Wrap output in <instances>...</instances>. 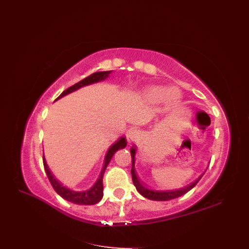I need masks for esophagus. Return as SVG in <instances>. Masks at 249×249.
Returning a JSON list of instances; mask_svg holds the SVG:
<instances>
[{"label":"esophagus","mask_w":249,"mask_h":249,"mask_svg":"<svg viewBox=\"0 0 249 249\" xmlns=\"http://www.w3.org/2000/svg\"><path fill=\"white\" fill-rule=\"evenodd\" d=\"M126 137H127V142L129 143H132L133 142L136 141L137 137H139V131H137L135 128H131V129L128 130Z\"/></svg>","instance_id":"esophagus-1"}]
</instances>
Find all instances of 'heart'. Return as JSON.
<instances>
[{
    "mask_svg": "<svg viewBox=\"0 0 249 249\" xmlns=\"http://www.w3.org/2000/svg\"><path fill=\"white\" fill-rule=\"evenodd\" d=\"M142 95L146 100L153 104L160 103V101L163 100L164 98L167 103L174 104L177 103L180 96L179 92L177 88L167 89L166 87L157 86V85H153L145 88L142 92Z\"/></svg>",
    "mask_w": 249,
    "mask_h": 249,
    "instance_id": "heart-1",
    "label": "heart"
}]
</instances>
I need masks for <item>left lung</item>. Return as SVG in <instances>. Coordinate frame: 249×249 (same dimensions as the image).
<instances>
[{
    "label": "left lung",
    "instance_id": "left-lung-1",
    "mask_svg": "<svg viewBox=\"0 0 249 249\" xmlns=\"http://www.w3.org/2000/svg\"><path fill=\"white\" fill-rule=\"evenodd\" d=\"M131 153V159H132V168H131V177H132V181L133 185L135 186L136 190L139 191V193L141 195H142L144 198H148L150 200H155V201H168L171 199H176L178 198L182 195H185L186 193H188L190 190H192L194 188L197 182L201 179V178L203 177V174L201 176L193 182H191L190 185L180 188V189H176V190H166V191H159V190H153V189H149L144 186H142V183L140 181V179L137 178L136 172H135V153H136V148L133 146L130 150Z\"/></svg>",
    "mask_w": 249,
    "mask_h": 249
}]
</instances>
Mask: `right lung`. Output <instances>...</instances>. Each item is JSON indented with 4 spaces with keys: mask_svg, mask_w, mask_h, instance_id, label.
Returning <instances> with one entry per match:
<instances>
[{
    "mask_svg": "<svg viewBox=\"0 0 249 249\" xmlns=\"http://www.w3.org/2000/svg\"><path fill=\"white\" fill-rule=\"evenodd\" d=\"M112 72V71H97L92 73L89 77L83 79L82 81L78 82L77 84L72 85L71 87L68 88L67 90H64L62 93L57 97V99L66 96L71 92L76 91L82 87L84 86H88L91 84H94V83H98L104 81L106 79L108 78L109 73ZM127 145V142L126 139L123 137H120V139L114 142L112 145L109 146L107 154H106V157H105V161H104V166L101 168L100 174L97 178V180L95 181V183L93 186H92L90 189L85 190V191H73L70 188L64 187L62 183H60L56 178H54L53 174L51 173L47 163H46V159H45V156H43V164H44V168L46 173H47V177L50 180V183L52 185L53 189L55 190V192L57 193V194L62 197L64 200H67L69 202H71V203H75V204H79V205H93L96 204L97 202H99L104 196V185H103V178H104V174L105 171L107 167V165L110 161V159L113 158L114 154L120 150V149H124L125 146Z\"/></svg>",
    "mask_w": 249,
    "mask_h": 249,
    "instance_id": "1",
    "label": "right lung"
}]
</instances>
